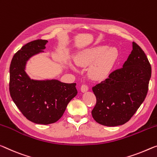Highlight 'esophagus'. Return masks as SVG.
<instances>
[{"instance_id":"obj_1","label":"esophagus","mask_w":157,"mask_h":157,"mask_svg":"<svg viewBox=\"0 0 157 157\" xmlns=\"http://www.w3.org/2000/svg\"><path fill=\"white\" fill-rule=\"evenodd\" d=\"M81 90L82 93L86 92V91L88 90V86L86 85V84H83V85L81 86Z\"/></svg>"}]
</instances>
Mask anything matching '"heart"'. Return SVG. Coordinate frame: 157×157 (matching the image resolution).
<instances>
[{
  "label": "heart",
  "mask_w": 157,
  "mask_h": 157,
  "mask_svg": "<svg viewBox=\"0 0 157 157\" xmlns=\"http://www.w3.org/2000/svg\"><path fill=\"white\" fill-rule=\"evenodd\" d=\"M117 58V51L114 48L96 46L77 55L75 63L78 67H86L95 61L88 69V75L93 80L100 81L109 75Z\"/></svg>",
  "instance_id": "b5f03b06"
}]
</instances>
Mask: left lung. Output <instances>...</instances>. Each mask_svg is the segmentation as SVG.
Wrapping results in <instances>:
<instances>
[{
	"label": "left lung",
	"mask_w": 157,
	"mask_h": 157,
	"mask_svg": "<svg viewBox=\"0 0 157 157\" xmlns=\"http://www.w3.org/2000/svg\"><path fill=\"white\" fill-rule=\"evenodd\" d=\"M151 68L142 48L132 42L131 53L122 68L93 87L96 105L92 116L106 126L126 124L144 102L148 92Z\"/></svg>",
	"instance_id": "8db88e82"
}]
</instances>
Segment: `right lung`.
<instances>
[{"label":"right lung","mask_w":157,"mask_h":157,"mask_svg":"<svg viewBox=\"0 0 157 157\" xmlns=\"http://www.w3.org/2000/svg\"><path fill=\"white\" fill-rule=\"evenodd\" d=\"M46 40H33L18 50L10 67V94L13 102L28 120L38 124H50L62 117L67 106L77 95L76 83L58 80L35 81L25 71L26 62L43 52Z\"/></svg>","instance_id":"obj_1"}]
</instances>
